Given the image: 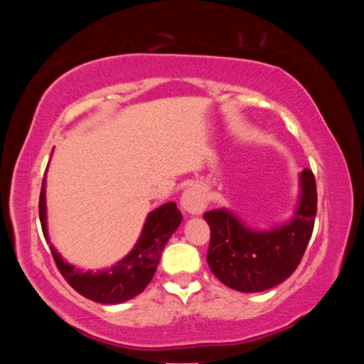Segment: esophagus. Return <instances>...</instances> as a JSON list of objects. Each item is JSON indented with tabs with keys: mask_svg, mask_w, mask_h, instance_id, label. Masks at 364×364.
<instances>
[{
	"mask_svg": "<svg viewBox=\"0 0 364 364\" xmlns=\"http://www.w3.org/2000/svg\"><path fill=\"white\" fill-rule=\"evenodd\" d=\"M207 207V197L199 184H193L181 196V208L189 215H200Z\"/></svg>",
	"mask_w": 364,
	"mask_h": 364,
	"instance_id": "1",
	"label": "esophagus"
}]
</instances>
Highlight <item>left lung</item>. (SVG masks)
Instances as JSON below:
<instances>
[{
    "label": "left lung",
    "instance_id": "left-lung-1",
    "mask_svg": "<svg viewBox=\"0 0 364 364\" xmlns=\"http://www.w3.org/2000/svg\"><path fill=\"white\" fill-rule=\"evenodd\" d=\"M299 202L294 215L269 230H255L231 212L204 213L210 226L207 262L225 286L239 292L276 287L299 267L316 217V183L308 168L299 176Z\"/></svg>",
    "mask_w": 364,
    "mask_h": 364
}]
</instances>
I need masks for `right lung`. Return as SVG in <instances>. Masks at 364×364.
<instances>
[{
  "instance_id": "right-lung-1",
  "label": "right lung",
  "mask_w": 364,
  "mask_h": 364,
  "mask_svg": "<svg viewBox=\"0 0 364 364\" xmlns=\"http://www.w3.org/2000/svg\"><path fill=\"white\" fill-rule=\"evenodd\" d=\"M38 210L43 234L60 274L80 295L106 305L123 304L144 291L154 278L165 244L183 220L175 202L160 205L147 215L143 231L130 254L106 269L83 271L65 262L49 239L46 221V180H43L41 184Z\"/></svg>"
}]
</instances>
